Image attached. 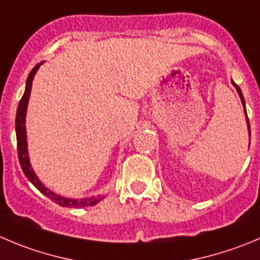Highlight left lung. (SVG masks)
<instances>
[{
  "label": "left lung",
  "mask_w": 260,
  "mask_h": 260,
  "mask_svg": "<svg viewBox=\"0 0 260 260\" xmlns=\"http://www.w3.org/2000/svg\"><path fill=\"white\" fill-rule=\"evenodd\" d=\"M232 84H234V86H235V88H236L237 93H239V95H240V100H241V103H243L244 110H245V100H244V95H243V93H241V89L239 88V85H237V84H235V81H234V80H232ZM244 112H245V116H246V123H248V130H249V134H250V123H249L248 113H246V110L244 111Z\"/></svg>",
  "instance_id": "obj_1"
}]
</instances>
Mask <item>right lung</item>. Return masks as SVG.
<instances>
[{"instance_id":"add662e5","label":"right lung","mask_w":260,"mask_h":260,"mask_svg":"<svg viewBox=\"0 0 260 260\" xmlns=\"http://www.w3.org/2000/svg\"><path fill=\"white\" fill-rule=\"evenodd\" d=\"M43 62L38 63L37 66H34L33 70L30 71V74L28 75L26 79V85H25V91H24V95L21 97L19 106H17L16 111V121H15V130H16V140H17V155H19V162H20L21 170H23L24 175L28 177L29 181L39 190L43 195H46L47 198H49L51 200H53L56 204L61 207H68V208H84V207H90L95 206L97 203H100L101 200L105 197H89V198H83V199H71V198H65L61 197V195L56 194V192L51 191L48 187L44 186L41 182V180L38 179V176L36 175V172L33 171L30 165V160H29L28 155V143H26V128H25V116H26V108H28V102L29 97H30V90H31V83H33L34 75H36L37 70L39 69V66Z\"/></svg>"}]
</instances>
